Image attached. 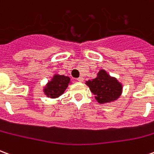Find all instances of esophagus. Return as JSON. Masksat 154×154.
Listing matches in <instances>:
<instances>
[{
    "mask_svg": "<svg viewBox=\"0 0 154 154\" xmlns=\"http://www.w3.org/2000/svg\"><path fill=\"white\" fill-rule=\"evenodd\" d=\"M84 80V78L82 77H79L78 78H77V81L79 82H82Z\"/></svg>",
    "mask_w": 154,
    "mask_h": 154,
    "instance_id": "34e87169",
    "label": "esophagus"
}]
</instances>
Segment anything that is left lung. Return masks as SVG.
<instances>
[{
  "label": "left lung",
  "mask_w": 154,
  "mask_h": 154,
  "mask_svg": "<svg viewBox=\"0 0 154 154\" xmlns=\"http://www.w3.org/2000/svg\"><path fill=\"white\" fill-rule=\"evenodd\" d=\"M86 84L100 104L113 102L122 94V84L116 77H110L106 71L103 69L98 72L96 78L87 81Z\"/></svg>",
  "instance_id": "left-lung-1"
}]
</instances>
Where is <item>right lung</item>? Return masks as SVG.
<instances>
[{"mask_svg":"<svg viewBox=\"0 0 154 154\" xmlns=\"http://www.w3.org/2000/svg\"><path fill=\"white\" fill-rule=\"evenodd\" d=\"M70 83V78L67 76L54 74L53 78L44 87V92L48 97L57 98L63 94Z\"/></svg>","mask_w":154,"mask_h":154,"instance_id":"1","label":"right lung"}]
</instances>
